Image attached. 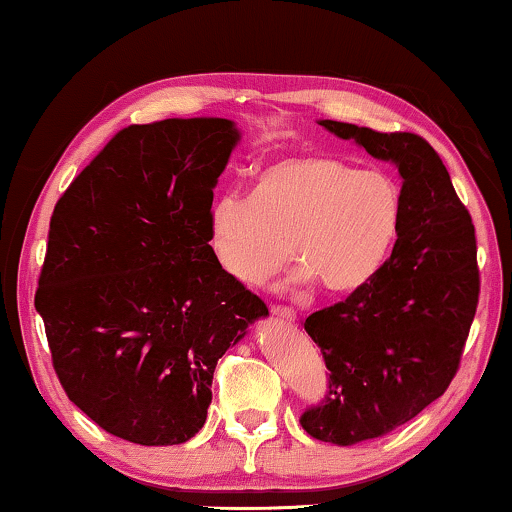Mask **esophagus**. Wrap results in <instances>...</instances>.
Returning <instances> with one entry per match:
<instances>
[{
  "instance_id": "1",
  "label": "esophagus",
  "mask_w": 512,
  "mask_h": 512,
  "mask_svg": "<svg viewBox=\"0 0 512 512\" xmlns=\"http://www.w3.org/2000/svg\"><path fill=\"white\" fill-rule=\"evenodd\" d=\"M272 317L286 321V324H296V312L286 305H272Z\"/></svg>"
}]
</instances>
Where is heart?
Segmentation results:
<instances>
[{"label": "heart", "mask_w": 512, "mask_h": 512, "mask_svg": "<svg viewBox=\"0 0 512 512\" xmlns=\"http://www.w3.org/2000/svg\"><path fill=\"white\" fill-rule=\"evenodd\" d=\"M403 223L401 184L380 167L331 153H298L265 165L251 195L221 193L207 209V242L230 279L258 286L293 258L296 282L326 293L366 286L394 249Z\"/></svg>", "instance_id": "1"}]
</instances>
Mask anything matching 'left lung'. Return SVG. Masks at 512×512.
<instances>
[{
	"label": "left lung",
	"instance_id": "8db88e82",
	"mask_svg": "<svg viewBox=\"0 0 512 512\" xmlns=\"http://www.w3.org/2000/svg\"><path fill=\"white\" fill-rule=\"evenodd\" d=\"M403 179V223L389 261L345 303L305 319L331 370L326 401L303 412L312 438L356 445L417 417L450 387L478 307L471 214L433 146L412 132L319 121Z\"/></svg>",
	"mask_w": 512,
	"mask_h": 512
}]
</instances>
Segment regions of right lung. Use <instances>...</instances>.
Listing matches in <instances>:
<instances>
[{
  "label": "right lung",
  "mask_w": 512,
  "mask_h": 512,
  "mask_svg": "<svg viewBox=\"0 0 512 512\" xmlns=\"http://www.w3.org/2000/svg\"><path fill=\"white\" fill-rule=\"evenodd\" d=\"M237 142L228 118L130 125L53 209L34 305L69 401L111 436L191 440L216 361L268 317L207 242V209Z\"/></svg>",
  "instance_id": "1"
}]
</instances>
